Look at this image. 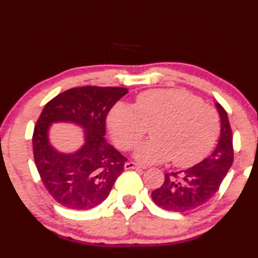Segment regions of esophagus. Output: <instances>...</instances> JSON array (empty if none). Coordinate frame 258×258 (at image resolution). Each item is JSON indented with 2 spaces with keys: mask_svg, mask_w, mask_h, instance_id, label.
I'll return each instance as SVG.
<instances>
[{
  "mask_svg": "<svg viewBox=\"0 0 258 258\" xmlns=\"http://www.w3.org/2000/svg\"><path fill=\"white\" fill-rule=\"evenodd\" d=\"M144 166H141V164L132 162V161H128V162L125 163V169H144Z\"/></svg>",
  "mask_w": 258,
  "mask_h": 258,
  "instance_id": "34e87169",
  "label": "esophagus"
}]
</instances>
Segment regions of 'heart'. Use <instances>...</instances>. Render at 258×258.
<instances>
[{
    "instance_id": "obj_1",
    "label": "heart",
    "mask_w": 258,
    "mask_h": 258,
    "mask_svg": "<svg viewBox=\"0 0 258 258\" xmlns=\"http://www.w3.org/2000/svg\"><path fill=\"white\" fill-rule=\"evenodd\" d=\"M111 137L121 150H131L153 126V139L139 145L135 157L143 163L173 159L179 167L194 166L208 156L220 133V119L212 105L182 89L142 92L135 107L116 104L107 119Z\"/></svg>"
}]
</instances>
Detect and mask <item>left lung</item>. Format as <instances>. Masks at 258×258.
Segmentation results:
<instances>
[{"label":"left lung","instance_id":"8db88e82","mask_svg":"<svg viewBox=\"0 0 258 258\" xmlns=\"http://www.w3.org/2000/svg\"><path fill=\"white\" fill-rule=\"evenodd\" d=\"M221 117V135L215 150L191 168L164 174L161 187L151 194L155 204L168 212L184 213L207 203L219 190L233 163V136L228 116L216 103Z\"/></svg>","mask_w":258,"mask_h":258}]
</instances>
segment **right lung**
Wrapping results in <instances>:
<instances>
[{
    "instance_id": "1",
    "label": "right lung",
    "mask_w": 258,
    "mask_h": 258,
    "mask_svg": "<svg viewBox=\"0 0 258 258\" xmlns=\"http://www.w3.org/2000/svg\"><path fill=\"white\" fill-rule=\"evenodd\" d=\"M127 92L125 88L80 86L61 92L43 108L32 136L33 157L43 185L62 207L88 210L98 206L125 169L127 159L104 135L108 113ZM58 120L86 130V144L76 153H58L48 144V127Z\"/></svg>"
}]
</instances>
